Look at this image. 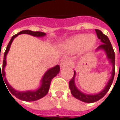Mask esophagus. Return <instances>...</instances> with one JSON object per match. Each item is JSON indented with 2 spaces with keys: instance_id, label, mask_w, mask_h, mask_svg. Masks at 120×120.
<instances>
[{
  "instance_id": "obj_1",
  "label": "esophagus",
  "mask_w": 120,
  "mask_h": 120,
  "mask_svg": "<svg viewBox=\"0 0 120 120\" xmlns=\"http://www.w3.org/2000/svg\"><path fill=\"white\" fill-rule=\"evenodd\" d=\"M71 64V62L70 61L64 60L61 62V63H60V67H61V68H64V67L70 66Z\"/></svg>"
}]
</instances>
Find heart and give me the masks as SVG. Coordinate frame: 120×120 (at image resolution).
Listing matches in <instances>:
<instances>
[{
  "label": "heart",
  "mask_w": 120,
  "mask_h": 120,
  "mask_svg": "<svg viewBox=\"0 0 120 120\" xmlns=\"http://www.w3.org/2000/svg\"><path fill=\"white\" fill-rule=\"evenodd\" d=\"M96 43V37L93 34H78L65 41L61 45V48L67 52L74 53L79 49L87 52L91 49Z\"/></svg>",
  "instance_id": "b5f03b06"
}]
</instances>
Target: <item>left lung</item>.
<instances>
[{
  "label": "left lung",
  "mask_w": 120,
  "mask_h": 120,
  "mask_svg": "<svg viewBox=\"0 0 120 120\" xmlns=\"http://www.w3.org/2000/svg\"><path fill=\"white\" fill-rule=\"evenodd\" d=\"M95 30L98 38L100 39L102 43V44L98 47V48L96 49V51H100V50L104 51L106 53L107 58L109 60V62L112 65L111 76L109 79V81L107 82L106 86L104 88L102 91H101L99 93L95 94H85V93L81 92L76 87L75 82V75H76L75 71H74L73 77L71 79V81H69V88L71 90V92L72 95L75 98H76L77 99L81 101L82 102H88V103L96 102V101H99L100 99H101L102 97H104V96L107 94V92L109 91V90L111 88V86L113 83L114 75H115V53H114L113 47L111 44V42L109 41V38L105 34H104L101 30H99L98 29H96Z\"/></svg>",
  "instance_id": "1"
}]
</instances>
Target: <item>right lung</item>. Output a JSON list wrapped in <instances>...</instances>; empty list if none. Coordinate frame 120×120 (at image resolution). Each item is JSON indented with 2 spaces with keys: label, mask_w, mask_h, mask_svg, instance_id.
Listing matches in <instances>:
<instances>
[{
  "label": "right lung",
  "mask_w": 120,
  "mask_h": 120,
  "mask_svg": "<svg viewBox=\"0 0 120 120\" xmlns=\"http://www.w3.org/2000/svg\"><path fill=\"white\" fill-rule=\"evenodd\" d=\"M30 34V35H32V36H34V37H45L46 35V34L45 32H38V31L37 32H33V31L29 30H22V31L18 33L17 34L13 35L11 37L8 45L7 47V49L5 50L4 54L3 64V69L2 70H0V78H2L3 80L4 79L3 81H4L7 87L8 88L9 91H10L9 93L10 94V92H11V94H10L11 96L12 94L14 96H15L18 99L22 100V101H28V102L35 101H37V100H39L40 98L44 97L48 93L52 79H53V77H55L60 72V66L59 65H56L54 67L50 68L49 69H48L46 71L45 73V74L43 75L41 80V84H40L41 86H40V87L37 90H28V91H18V90H15L8 83V81H7L6 77H5L4 68H5V67L7 65V60H6L7 55V53H8L9 51L11 43H12L13 39H15V37H17L19 34ZM3 77H4L3 78H2Z\"/></svg>",
  "instance_id": "obj_1"
}]
</instances>
